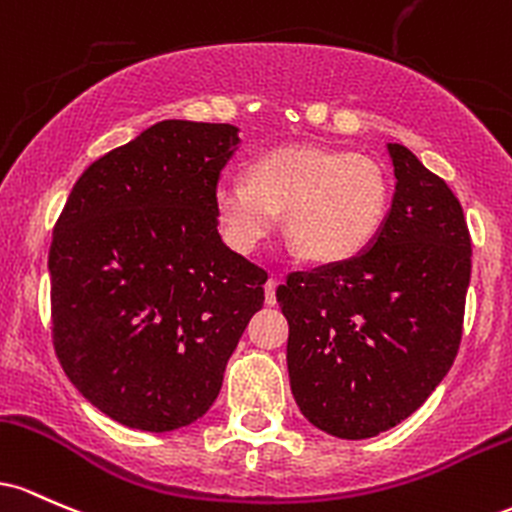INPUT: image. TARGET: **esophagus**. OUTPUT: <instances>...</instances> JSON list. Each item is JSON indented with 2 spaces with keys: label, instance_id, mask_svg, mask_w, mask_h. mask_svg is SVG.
<instances>
[{
  "label": "esophagus",
  "instance_id": "1",
  "mask_svg": "<svg viewBox=\"0 0 512 512\" xmlns=\"http://www.w3.org/2000/svg\"><path fill=\"white\" fill-rule=\"evenodd\" d=\"M280 280L278 278H268L266 283V304H275V290H278Z\"/></svg>",
  "mask_w": 512,
  "mask_h": 512
}]
</instances>
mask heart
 Instances as JSON below:
<instances>
[{
  "instance_id": "heart-1",
  "label": "heart",
  "mask_w": 512,
  "mask_h": 512,
  "mask_svg": "<svg viewBox=\"0 0 512 512\" xmlns=\"http://www.w3.org/2000/svg\"><path fill=\"white\" fill-rule=\"evenodd\" d=\"M222 237L251 254L275 232L312 263H341L363 254L384 227L392 186L382 164L367 154L331 147H285L246 164L244 176L215 186Z\"/></svg>"
}]
</instances>
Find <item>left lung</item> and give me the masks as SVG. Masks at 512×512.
I'll return each instance as SVG.
<instances>
[{"instance_id": "8db88e82", "label": "left lung", "mask_w": 512, "mask_h": 512, "mask_svg": "<svg viewBox=\"0 0 512 512\" xmlns=\"http://www.w3.org/2000/svg\"><path fill=\"white\" fill-rule=\"evenodd\" d=\"M396 191L370 249L287 275L275 290L287 372L312 426L375 438L409 418L462 341L472 237L455 193L404 145H389Z\"/></svg>"}]
</instances>
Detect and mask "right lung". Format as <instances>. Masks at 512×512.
I'll return each mask as SVG.
<instances>
[{
	"instance_id": "obj_1",
	"label": "right lung",
	"mask_w": 512,
	"mask_h": 512,
	"mask_svg": "<svg viewBox=\"0 0 512 512\" xmlns=\"http://www.w3.org/2000/svg\"><path fill=\"white\" fill-rule=\"evenodd\" d=\"M162 120L74 183L50 244L53 346L86 401L166 433L217 399L268 273L217 232L212 195L239 135Z\"/></svg>"
}]
</instances>
